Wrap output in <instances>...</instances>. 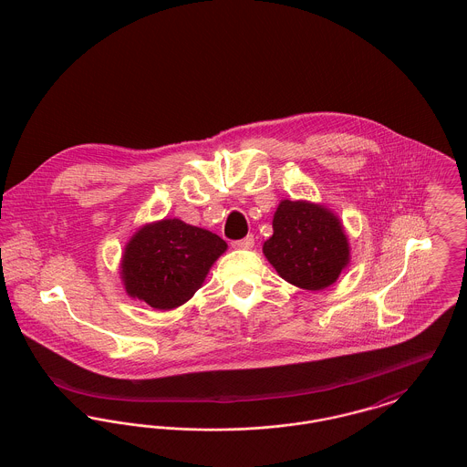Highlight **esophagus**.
Wrapping results in <instances>:
<instances>
[{
  "label": "esophagus",
  "instance_id": "1",
  "mask_svg": "<svg viewBox=\"0 0 467 467\" xmlns=\"http://www.w3.org/2000/svg\"><path fill=\"white\" fill-rule=\"evenodd\" d=\"M233 247L234 249H253L254 247V236L249 234L244 240H236V242H233Z\"/></svg>",
  "mask_w": 467,
  "mask_h": 467
}]
</instances>
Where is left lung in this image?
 <instances>
[{"label": "left lung", "instance_id": "8db88e82", "mask_svg": "<svg viewBox=\"0 0 467 467\" xmlns=\"http://www.w3.org/2000/svg\"><path fill=\"white\" fill-rule=\"evenodd\" d=\"M264 254L281 278L303 290L334 285L350 264V244L339 216L308 200H281Z\"/></svg>", "mask_w": 467, "mask_h": 467}]
</instances>
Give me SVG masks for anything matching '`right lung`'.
Segmentation results:
<instances>
[{"label":"right lung","mask_w":467,"mask_h":467,"mask_svg":"<svg viewBox=\"0 0 467 467\" xmlns=\"http://www.w3.org/2000/svg\"><path fill=\"white\" fill-rule=\"evenodd\" d=\"M225 251L218 234L164 218L137 229L124 245L119 275L130 297L171 310L194 296Z\"/></svg>","instance_id":"obj_1"}]
</instances>
